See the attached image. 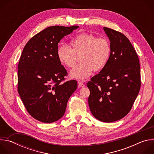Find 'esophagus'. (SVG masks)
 I'll list each match as a JSON object with an SVG mask.
<instances>
[{"mask_svg": "<svg viewBox=\"0 0 154 154\" xmlns=\"http://www.w3.org/2000/svg\"><path fill=\"white\" fill-rule=\"evenodd\" d=\"M78 84H79V87H81V88L85 87V85L82 82H81L80 81L78 82Z\"/></svg>", "mask_w": 154, "mask_h": 154, "instance_id": "34e87169", "label": "esophagus"}]
</instances>
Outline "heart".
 <instances>
[{
	"label": "heart",
	"mask_w": 154,
	"mask_h": 154,
	"mask_svg": "<svg viewBox=\"0 0 154 154\" xmlns=\"http://www.w3.org/2000/svg\"><path fill=\"white\" fill-rule=\"evenodd\" d=\"M72 48L62 45L57 49V55L60 64L66 68H72L77 55L80 56V63L70 72L71 78L84 80L93 71H99L107 63L111 52L109 41L104 38H96L93 35L81 33L71 41Z\"/></svg>",
	"instance_id": "obj_1"
}]
</instances>
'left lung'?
<instances>
[{
    "label": "left lung",
    "instance_id": "1",
    "mask_svg": "<svg viewBox=\"0 0 154 154\" xmlns=\"http://www.w3.org/2000/svg\"><path fill=\"white\" fill-rule=\"evenodd\" d=\"M103 30L110 41V55L104 68L87 83L88 104L94 118L112 122L126 116L134 105L141 86L140 65L124 35L106 27Z\"/></svg>",
    "mask_w": 154,
    "mask_h": 154
}]
</instances>
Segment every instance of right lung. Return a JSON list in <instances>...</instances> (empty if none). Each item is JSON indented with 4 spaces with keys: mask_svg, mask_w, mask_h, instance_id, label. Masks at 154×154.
Here are the masks:
<instances>
[{
    "mask_svg": "<svg viewBox=\"0 0 154 154\" xmlns=\"http://www.w3.org/2000/svg\"><path fill=\"white\" fill-rule=\"evenodd\" d=\"M79 27H49L32 37L22 52L17 91L28 113L39 121L51 123L62 118L77 89L74 80L62 83L68 73L57 51L60 40Z\"/></svg>",
    "mask_w": 154,
    "mask_h": 154,
    "instance_id": "right-lung-1",
    "label": "right lung"
}]
</instances>
